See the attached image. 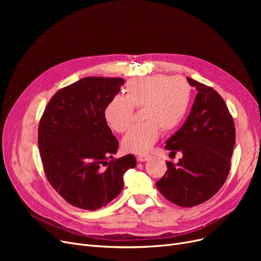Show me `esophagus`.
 <instances>
[{
  "mask_svg": "<svg viewBox=\"0 0 261 261\" xmlns=\"http://www.w3.org/2000/svg\"><path fill=\"white\" fill-rule=\"evenodd\" d=\"M150 158H151V156H150L149 154H140V155L138 156V160H139L140 162H146V161H148Z\"/></svg>",
  "mask_w": 261,
  "mask_h": 261,
  "instance_id": "34e87169",
  "label": "esophagus"
}]
</instances>
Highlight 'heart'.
<instances>
[{
    "mask_svg": "<svg viewBox=\"0 0 261 261\" xmlns=\"http://www.w3.org/2000/svg\"><path fill=\"white\" fill-rule=\"evenodd\" d=\"M191 90L182 77L153 75L129 80L125 96L115 95L109 100L103 116L115 132H125L132 123L134 109L142 110L141 125L132 127L123 136L121 147L126 152L144 153L158 141L161 128L170 132L180 126L190 103Z\"/></svg>",
    "mask_w": 261,
    "mask_h": 261,
    "instance_id": "1",
    "label": "heart"
}]
</instances>
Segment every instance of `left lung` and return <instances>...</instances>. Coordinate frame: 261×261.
<instances>
[{"label": "left lung", "mask_w": 261, "mask_h": 261, "mask_svg": "<svg viewBox=\"0 0 261 261\" xmlns=\"http://www.w3.org/2000/svg\"><path fill=\"white\" fill-rule=\"evenodd\" d=\"M198 91L191 111L166 142L171 153L181 151L179 163L166 162L167 171L155 185L168 201L182 207H193L215 196L230 169L236 142L232 116L217 91L187 77Z\"/></svg>", "instance_id": "obj_1"}]
</instances>
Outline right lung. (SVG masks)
<instances>
[{"label":"right lung","mask_w":261,"mask_h":261,"mask_svg":"<svg viewBox=\"0 0 261 261\" xmlns=\"http://www.w3.org/2000/svg\"><path fill=\"white\" fill-rule=\"evenodd\" d=\"M123 84L122 78L80 79L55 94L40 119L38 145L45 175L75 207L106 206L120 194L123 174L136 165L132 154L113 159L118 141L103 116Z\"/></svg>","instance_id":"right-lung-1"}]
</instances>
